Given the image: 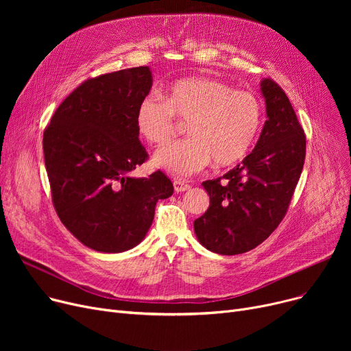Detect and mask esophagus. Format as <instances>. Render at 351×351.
Here are the masks:
<instances>
[{"mask_svg": "<svg viewBox=\"0 0 351 351\" xmlns=\"http://www.w3.org/2000/svg\"><path fill=\"white\" fill-rule=\"evenodd\" d=\"M173 188L176 192H185L191 189V185L183 180H173Z\"/></svg>", "mask_w": 351, "mask_h": 351, "instance_id": "34e87169", "label": "esophagus"}]
</instances>
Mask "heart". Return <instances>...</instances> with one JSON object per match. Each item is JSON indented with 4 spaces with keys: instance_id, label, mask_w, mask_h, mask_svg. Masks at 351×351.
<instances>
[{
    "instance_id": "heart-1",
    "label": "heart",
    "mask_w": 351,
    "mask_h": 351,
    "mask_svg": "<svg viewBox=\"0 0 351 351\" xmlns=\"http://www.w3.org/2000/svg\"><path fill=\"white\" fill-rule=\"evenodd\" d=\"M188 123L191 138L166 145L155 154L158 168L180 178L241 162L259 135L263 106L250 90L233 89L213 78H183L168 86L165 99L147 95L138 104L135 126L149 143L163 145Z\"/></svg>"
}]
</instances>
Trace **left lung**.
<instances>
[{
	"label": "left lung",
	"mask_w": 351,
	"mask_h": 351,
	"mask_svg": "<svg viewBox=\"0 0 351 351\" xmlns=\"http://www.w3.org/2000/svg\"><path fill=\"white\" fill-rule=\"evenodd\" d=\"M267 121L254 149L222 178L202 183L210 205L193 222L199 242L220 254L259 246L290 206L306 158V135L282 86L262 81Z\"/></svg>",
	"instance_id": "obj_1"
}]
</instances>
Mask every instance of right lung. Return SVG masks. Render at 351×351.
<instances>
[{
  "label": "right lung",
  "mask_w": 351,
  "mask_h": 351,
  "mask_svg": "<svg viewBox=\"0 0 351 351\" xmlns=\"http://www.w3.org/2000/svg\"><path fill=\"white\" fill-rule=\"evenodd\" d=\"M151 86L147 66L88 78L61 102L44 131L55 212L97 252L136 246L154 222L158 200L173 193L160 171L149 178L129 175L149 158L138 138L135 112Z\"/></svg>",
  "instance_id": "1"
}]
</instances>
